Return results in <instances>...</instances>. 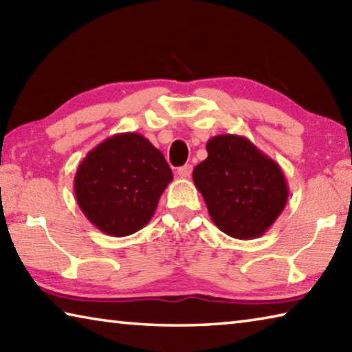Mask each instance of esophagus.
Instances as JSON below:
<instances>
[{
	"label": "esophagus",
	"instance_id": "34e87169",
	"mask_svg": "<svg viewBox=\"0 0 352 352\" xmlns=\"http://www.w3.org/2000/svg\"><path fill=\"white\" fill-rule=\"evenodd\" d=\"M192 171H193V166L190 164H186L177 168V175H179V177H182V179H187V177H190V175H192Z\"/></svg>",
	"mask_w": 352,
	"mask_h": 352
}]
</instances>
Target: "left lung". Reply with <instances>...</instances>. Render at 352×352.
Here are the masks:
<instances>
[{"label": "left lung", "mask_w": 352, "mask_h": 352, "mask_svg": "<svg viewBox=\"0 0 352 352\" xmlns=\"http://www.w3.org/2000/svg\"><path fill=\"white\" fill-rule=\"evenodd\" d=\"M208 156L193 170V182L221 232L252 239L269 230L289 196L280 165L238 134L207 142Z\"/></svg>", "instance_id": "left-lung-1"}]
</instances>
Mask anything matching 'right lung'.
<instances>
[{
    "instance_id": "1",
    "label": "right lung",
    "mask_w": 352,
    "mask_h": 352,
    "mask_svg": "<svg viewBox=\"0 0 352 352\" xmlns=\"http://www.w3.org/2000/svg\"><path fill=\"white\" fill-rule=\"evenodd\" d=\"M173 179L164 154L139 133L104 139L86 154L74 177L77 204L109 236L133 235L150 223Z\"/></svg>"
}]
</instances>
